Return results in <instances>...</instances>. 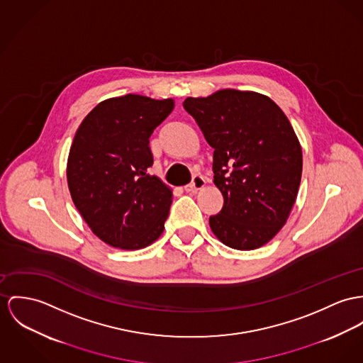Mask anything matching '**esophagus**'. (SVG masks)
<instances>
[{
	"instance_id": "obj_1",
	"label": "esophagus",
	"mask_w": 363,
	"mask_h": 363,
	"mask_svg": "<svg viewBox=\"0 0 363 363\" xmlns=\"http://www.w3.org/2000/svg\"><path fill=\"white\" fill-rule=\"evenodd\" d=\"M204 185H206L204 178H203L201 175H195L194 179H192V182H191L189 185H186L184 189H185L186 192H196V191L201 189Z\"/></svg>"
}]
</instances>
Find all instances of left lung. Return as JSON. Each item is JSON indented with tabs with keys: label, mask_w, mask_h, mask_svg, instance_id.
<instances>
[{
	"label": "left lung",
	"mask_w": 363,
	"mask_h": 363,
	"mask_svg": "<svg viewBox=\"0 0 363 363\" xmlns=\"http://www.w3.org/2000/svg\"><path fill=\"white\" fill-rule=\"evenodd\" d=\"M184 108L214 149V184L223 196L210 228L223 245L254 250L286 223L296 203L303 152L279 106L268 96L220 89L186 98Z\"/></svg>",
	"instance_id": "obj_1"
}]
</instances>
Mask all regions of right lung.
<instances>
[{"mask_svg": "<svg viewBox=\"0 0 363 363\" xmlns=\"http://www.w3.org/2000/svg\"><path fill=\"white\" fill-rule=\"evenodd\" d=\"M174 109L172 99L128 94L96 105L80 124L67 159L74 206L106 245L138 250L164 230L172 191L147 168L149 138Z\"/></svg>", "mask_w": 363, "mask_h": 363, "instance_id": "obj_1", "label": "right lung"}]
</instances>
